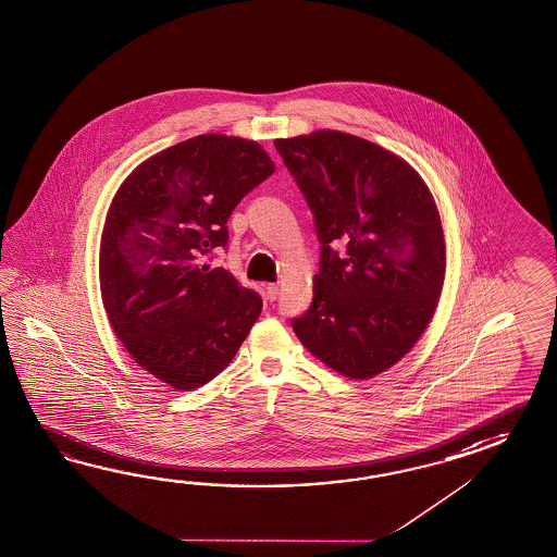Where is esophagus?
I'll return each mask as SVG.
<instances>
[{"label": "esophagus", "instance_id": "34e87169", "mask_svg": "<svg viewBox=\"0 0 557 557\" xmlns=\"http://www.w3.org/2000/svg\"><path fill=\"white\" fill-rule=\"evenodd\" d=\"M265 296H268L270 301H273V299L277 298V296H280V285L268 284V287H265Z\"/></svg>", "mask_w": 557, "mask_h": 557}]
</instances>
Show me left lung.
<instances>
[{
  "mask_svg": "<svg viewBox=\"0 0 557 557\" xmlns=\"http://www.w3.org/2000/svg\"><path fill=\"white\" fill-rule=\"evenodd\" d=\"M315 218L322 244L299 342L352 380L393 368L431 324L445 284L447 245L433 193L410 164L339 131L275 138ZM344 240L339 259L332 243Z\"/></svg>",
  "mask_w": 557,
  "mask_h": 557,
  "instance_id": "obj_1",
  "label": "left lung"
}]
</instances>
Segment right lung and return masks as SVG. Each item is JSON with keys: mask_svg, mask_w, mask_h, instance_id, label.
I'll list each match as a JSON object with an SVG mask.
<instances>
[{"mask_svg": "<svg viewBox=\"0 0 557 557\" xmlns=\"http://www.w3.org/2000/svg\"><path fill=\"white\" fill-rule=\"evenodd\" d=\"M275 171L256 140L199 135L124 178L104 219L98 280L110 326L138 367L195 391L233 360L261 296L203 263L227 245V219Z\"/></svg>", "mask_w": 557, "mask_h": 557, "instance_id": "right-lung-1", "label": "right lung"}]
</instances>
